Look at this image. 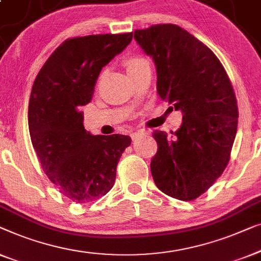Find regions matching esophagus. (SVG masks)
Segmentation results:
<instances>
[{
	"mask_svg": "<svg viewBox=\"0 0 261 261\" xmlns=\"http://www.w3.org/2000/svg\"><path fill=\"white\" fill-rule=\"evenodd\" d=\"M145 134H146L145 130H138V131H136V132H132V134H131L132 141H136V139H138L142 135H145Z\"/></svg>",
	"mask_w": 261,
	"mask_h": 261,
	"instance_id": "esophagus-1",
	"label": "esophagus"
}]
</instances>
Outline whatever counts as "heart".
I'll use <instances>...</instances> for the list:
<instances>
[{"label": "heart", "instance_id": "b5f03b06", "mask_svg": "<svg viewBox=\"0 0 261 261\" xmlns=\"http://www.w3.org/2000/svg\"><path fill=\"white\" fill-rule=\"evenodd\" d=\"M145 62H148V60H146V59H144V58H142V57H131V58H129L125 61L127 72L134 71V69L138 68L139 66L145 64Z\"/></svg>", "mask_w": 261, "mask_h": 261}]
</instances>
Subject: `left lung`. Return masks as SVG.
Here are the masks:
<instances>
[{"label":"left lung","instance_id":"left-lung-1","mask_svg":"<svg viewBox=\"0 0 261 261\" xmlns=\"http://www.w3.org/2000/svg\"><path fill=\"white\" fill-rule=\"evenodd\" d=\"M135 40L155 62L161 99L183 113L177 131H153L152 178L167 195L195 200L229 161L239 117L233 86L215 54L178 25L137 29Z\"/></svg>","mask_w":261,"mask_h":261}]
</instances>
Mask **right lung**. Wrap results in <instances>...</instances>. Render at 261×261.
<instances>
[{"instance_id": "obj_1", "label": "right lung", "mask_w": 261, "mask_h": 261, "mask_svg": "<svg viewBox=\"0 0 261 261\" xmlns=\"http://www.w3.org/2000/svg\"><path fill=\"white\" fill-rule=\"evenodd\" d=\"M132 40L125 34L66 40L45 62L33 85L28 126L45 174L62 195L86 203L115 185L124 135H92L84 127L83 106L92 99L99 73Z\"/></svg>"}]
</instances>
